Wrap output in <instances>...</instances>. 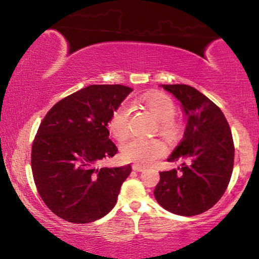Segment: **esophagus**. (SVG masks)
<instances>
[{
    "instance_id": "obj_1",
    "label": "esophagus",
    "mask_w": 259,
    "mask_h": 259,
    "mask_svg": "<svg viewBox=\"0 0 259 259\" xmlns=\"http://www.w3.org/2000/svg\"><path fill=\"white\" fill-rule=\"evenodd\" d=\"M133 169L135 170V171H143V170H145V166L139 165V164H134Z\"/></svg>"
}]
</instances>
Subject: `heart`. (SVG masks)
Listing matches in <instances>:
<instances>
[{
  "instance_id": "b5f03b06",
  "label": "heart",
  "mask_w": 259,
  "mask_h": 259,
  "mask_svg": "<svg viewBox=\"0 0 259 259\" xmlns=\"http://www.w3.org/2000/svg\"><path fill=\"white\" fill-rule=\"evenodd\" d=\"M145 107L160 122L163 134H171L175 130L172 120L177 114L172 99L163 94H148L142 99ZM131 108L128 104H122L113 112L108 122V129L114 137L124 139L129 134V120ZM121 153L123 159L139 165H147L165 153V147L157 139L133 138L122 144Z\"/></svg>"
}]
</instances>
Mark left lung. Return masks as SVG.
Returning a JSON list of instances; mask_svg holds the SVG:
<instances>
[{
	"label": "left lung",
	"mask_w": 259,
	"mask_h": 259,
	"mask_svg": "<svg viewBox=\"0 0 259 259\" xmlns=\"http://www.w3.org/2000/svg\"><path fill=\"white\" fill-rule=\"evenodd\" d=\"M182 104L187 123L182 142L168 157L182 166L160 172L154 196L162 208L181 216L207 211L224 194L233 171L234 144L226 117L195 88L161 84Z\"/></svg>",
	"instance_id": "left-lung-1"
}]
</instances>
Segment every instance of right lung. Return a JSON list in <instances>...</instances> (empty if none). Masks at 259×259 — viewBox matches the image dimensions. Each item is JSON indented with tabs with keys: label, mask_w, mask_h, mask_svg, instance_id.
Wrapping results in <instances>:
<instances>
[{
	"label": "right lung",
	"mask_w": 259,
	"mask_h": 259,
	"mask_svg": "<svg viewBox=\"0 0 259 259\" xmlns=\"http://www.w3.org/2000/svg\"><path fill=\"white\" fill-rule=\"evenodd\" d=\"M131 91L121 84L85 87L57 103L41 122L32 146V171L38 194L58 217L87 224L115 205L131 166L98 164L116 154L107 125Z\"/></svg>",
	"instance_id": "add662e5"
}]
</instances>
